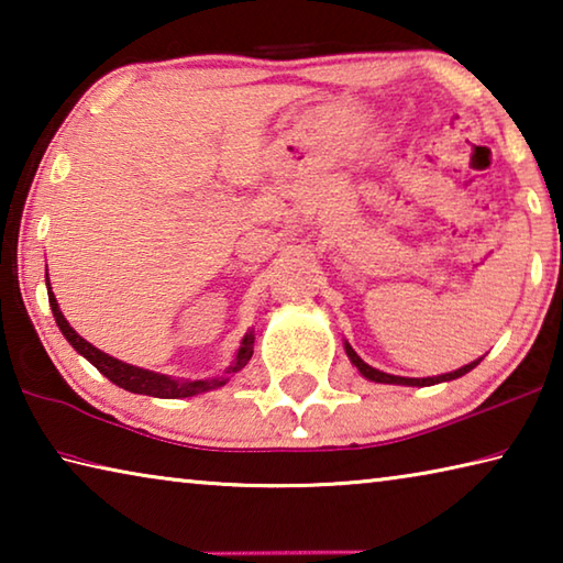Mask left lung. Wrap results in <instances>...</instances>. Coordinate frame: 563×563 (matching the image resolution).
<instances>
[{
	"label": "left lung",
	"instance_id": "1",
	"mask_svg": "<svg viewBox=\"0 0 563 563\" xmlns=\"http://www.w3.org/2000/svg\"><path fill=\"white\" fill-rule=\"evenodd\" d=\"M345 352H347V357H350L352 365L357 367V373L365 377V379H369V383L407 385V387H430V385H437V383H450V379H456V377L466 375V373H470V369H474L482 362V357H479V360L470 362V365L454 369V373H444V375H437V377H399V375H387V373H383V369H375L373 365H367V362L362 360L355 350H352V345H350L347 340H345Z\"/></svg>",
	"mask_w": 563,
	"mask_h": 563
}]
</instances>
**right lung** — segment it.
<instances>
[{"mask_svg":"<svg viewBox=\"0 0 563 563\" xmlns=\"http://www.w3.org/2000/svg\"><path fill=\"white\" fill-rule=\"evenodd\" d=\"M46 292H49V305H52L56 325H59L62 335L69 340V345L76 352H79L81 357H87L103 377L111 379L113 385H119V387L126 389V393H133V395H148V397H161V399H180V397H194V395H201V393H211V389L223 387L235 373H241V369L247 365V360L253 357L255 335H253V330H247L243 340H241V345H238V350H235L233 362L223 369L221 375H213V377H206V379H184V377H170V375L154 373V369L129 365V362H123L119 357H111L103 350L93 347L91 342L84 340L79 332H76L69 325V320L64 318V312L59 310V302H56V298H54L49 278H46Z\"/></svg>","mask_w":563,"mask_h":563,"instance_id":"right-lung-1","label":"right lung"}]
</instances>
